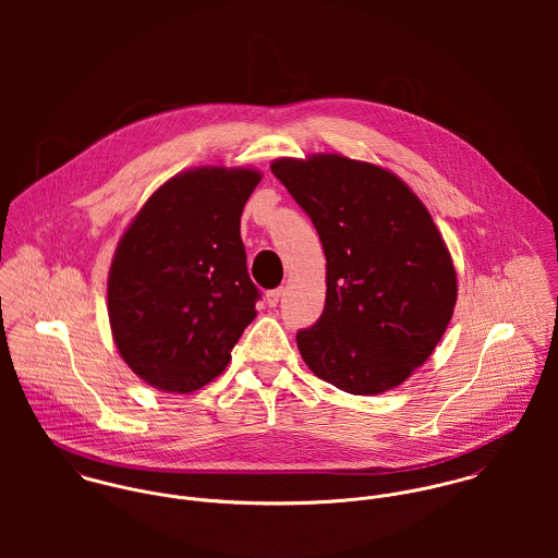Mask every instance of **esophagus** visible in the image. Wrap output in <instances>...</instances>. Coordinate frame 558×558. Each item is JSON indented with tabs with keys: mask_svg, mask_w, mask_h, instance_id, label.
Masks as SVG:
<instances>
[{
	"mask_svg": "<svg viewBox=\"0 0 558 558\" xmlns=\"http://www.w3.org/2000/svg\"><path fill=\"white\" fill-rule=\"evenodd\" d=\"M281 294H283V290H281V288H275V290L266 292V303H268L270 307H277V303H279V299H281Z\"/></svg>",
	"mask_w": 558,
	"mask_h": 558,
	"instance_id": "obj_1",
	"label": "esophagus"
}]
</instances>
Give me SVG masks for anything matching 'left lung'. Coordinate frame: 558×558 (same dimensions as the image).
I'll return each mask as SVG.
<instances>
[{"label":"left lung","instance_id":"1","mask_svg":"<svg viewBox=\"0 0 558 558\" xmlns=\"http://www.w3.org/2000/svg\"><path fill=\"white\" fill-rule=\"evenodd\" d=\"M272 173L310 215L326 255V303L296 332L310 369L352 396L401 385L434 352L458 299L451 255L396 173L339 155L279 159Z\"/></svg>","mask_w":558,"mask_h":558}]
</instances>
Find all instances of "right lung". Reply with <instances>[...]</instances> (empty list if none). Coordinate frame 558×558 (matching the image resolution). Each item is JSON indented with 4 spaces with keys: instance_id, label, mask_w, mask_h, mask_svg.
<instances>
[{
    "instance_id": "obj_1",
    "label": "right lung",
    "mask_w": 558,
    "mask_h": 558,
    "mask_svg": "<svg viewBox=\"0 0 558 558\" xmlns=\"http://www.w3.org/2000/svg\"><path fill=\"white\" fill-rule=\"evenodd\" d=\"M262 175L199 167L144 204L116 248L107 301L118 352L148 385L191 393L213 383L255 318L259 290L240 239Z\"/></svg>"
}]
</instances>
